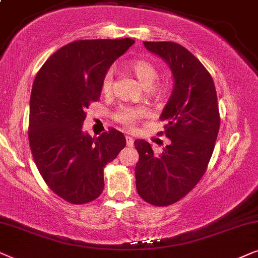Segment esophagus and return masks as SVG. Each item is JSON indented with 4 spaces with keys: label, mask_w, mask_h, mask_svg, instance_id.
Instances as JSON below:
<instances>
[{
    "label": "esophagus",
    "mask_w": 258,
    "mask_h": 258,
    "mask_svg": "<svg viewBox=\"0 0 258 258\" xmlns=\"http://www.w3.org/2000/svg\"><path fill=\"white\" fill-rule=\"evenodd\" d=\"M133 143H135V140H133L132 137L126 136V144H127V146L132 147V146H133Z\"/></svg>",
    "instance_id": "1"
}]
</instances>
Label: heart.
<instances>
[{
	"instance_id": "heart-1",
	"label": "heart",
	"mask_w": 258,
	"mask_h": 258,
	"mask_svg": "<svg viewBox=\"0 0 258 258\" xmlns=\"http://www.w3.org/2000/svg\"><path fill=\"white\" fill-rule=\"evenodd\" d=\"M130 70L133 72L137 79L151 94H157L159 92V86L152 85L157 79L158 72L152 63L146 60H135L130 63ZM113 86V71L108 70L102 78L101 91L102 93H111ZM149 114L147 108L144 106H121L114 113V120L116 122L126 126L127 128H135L140 120Z\"/></svg>"
}]
</instances>
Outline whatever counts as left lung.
Instances as JSON below:
<instances>
[{
  "mask_svg": "<svg viewBox=\"0 0 258 258\" xmlns=\"http://www.w3.org/2000/svg\"><path fill=\"white\" fill-rule=\"evenodd\" d=\"M166 61L174 87L160 120L169 145L159 154L145 140H136L138 195L154 207H167L185 197L203 177L214 152L221 116L211 74L186 48L171 41L144 42Z\"/></svg>",
  "mask_w": 258,
  "mask_h": 258,
  "instance_id": "1",
  "label": "left lung"
}]
</instances>
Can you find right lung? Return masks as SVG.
I'll return each mask as SVG.
<instances>
[{"label":"right lung","mask_w":258,"mask_h":258,"mask_svg":"<svg viewBox=\"0 0 258 258\" xmlns=\"http://www.w3.org/2000/svg\"><path fill=\"white\" fill-rule=\"evenodd\" d=\"M135 40H79L61 47L37 72L30 95L28 138L48 187L71 204H86L104 190V167L126 146L109 127L82 132L86 109L101 95L102 78Z\"/></svg>","instance_id":"add662e5"}]
</instances>
